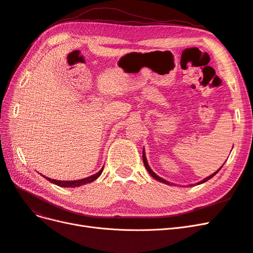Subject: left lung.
Segmentation results:
<instances>
[{
	"label": "left lung",
	"instance_id": "1",
	"mask_svg": "<svg viewBox=\"0 0 253 253\" xmlns=\"http://www.w3.org/2000/svg\"><path fill=\"white\" fill-rule=\"evenodd\" d=\"M142 159H143V164H144V167H145V169H147V171L150 173V175L152 176L153 178H155L156 180H158V181H160V182H164V183H166V185H173V183H171L170 181H168V180H166V179H164V178H162L160 177V176H158L156 173H154L152 171V169L150 168V166H149V164H148V160H147V157H145V152H144V149H143V151H142ZM224 166V165H223ZM223 166H221L219 169L216 171V172H214L213 174H211L210 176H208V177H206V178H204L203 180H201L200 182H197L196 185H201V183H204V182H206V181H208L210 178H212L214 175H215L221 168H223ZM190 186H192V185H190Z\"/></svg>",
	"mask_w": 253,
	"mask_h": 253
}]
</instances>
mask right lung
<instances>
[{
  "label": "right lung",
  "instance_id": "add662e5",
  "mask_svg": "<svg viewBox=\"0 0 253 253\" xmlns=\"http://www.w3.org/2000/svg\"><path fill=\"white\" fill-rule=\"evenodd\" d=\"M102 171H103V168H101V170L97 172L96 174L88 176V177H85V178L78 179V180H56V179H51V178L47 177V176H44V175H42V176L44 178H46L47 180H49L52 183H55V185H57V186L64 187V188H76V187H80V186L85 185V183L93 182L94 180H96L99 177V176L101 175Z\"/></svg>",
  "mask_w": 253,
  "mask_h": 253
}]
</instances>
